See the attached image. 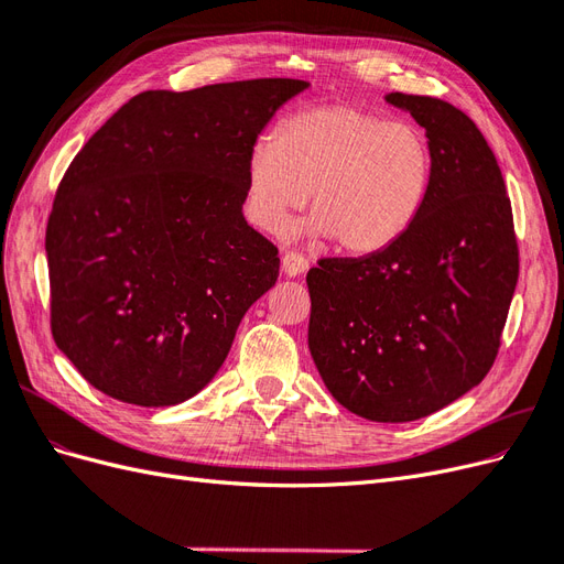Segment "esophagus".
I'll list each match as a JSON object with an SVG mask.
<instances>
[{
    "label": "esophagus",
    "mask_w": 564,
    "mask_h": 564,
    "mask_svg": "<svg viewBox=\"0 0 564 564\" xmlns=\"http://www.w3.org/2000/svg\"><path fill=\"white\" fill-rule=\"evenodd\" d=\"M305 270H308V261H305V256H301L296 251H286L282 256V272L286 278H299Z\"/></svg>",
    "instance_id": "1"
}]
</instances>
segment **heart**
Returning a JSON list of instances; mask_svg holds the SVG:
<instances>
[{"mask_svg":"<svg viewBox=\"0 0 564 564\" xmlns=\"http://www.w3.org/2000/svg\"><path fill=\"white\" fill-rule=\"evenodd\" d=\"M433 155L419 127L332 104L284 117L275 141H256L245 164L251 224L280 232L308 195L294 230L334 237L348 253H377L416 224L431 191Z\"/></svg>","mask_w":564,"mask_h":564,"instance_id":"obj_1","label":"heart"}]
</instances>
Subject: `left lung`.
Listing matches in <instances>:
<instances>
[{
	"instance_id": "left-lung-1",
	"label": "left lung",
	"mask_w": 564,
	"mask_h": 564,
	"mask_svg": "<svg viewBox=\"0 0 564 564\" xmlns=\"http://www.w3.org/2000/svg\"><path fill=\"white\" fill-rule=\"evenodd\" d=\"M386 104L425 129L431 191L388 249L311 268L308 348L338 404L404 423L487 377L520 265L501 169L473 119L431 96L388 94Z\"/></svg>"
}]
</instances>
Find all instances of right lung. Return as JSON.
<instances>
[{"label": "right lung", "instance_id": "obj_1", "mask_svg": "<svg viewBox=\"0 0 564 564\" xmlns=\"http://www.w3.org/2000/svg\"><path fill=\"white\" fill-rule=\"evenodd\" d=\"M301 79L143 91L87 141L46 226L51 332L96 390L191 400L280 259L242 214L251 145Z\"/></svg>", "mask_w": 564, "mask_h": 564}]
</instances>
